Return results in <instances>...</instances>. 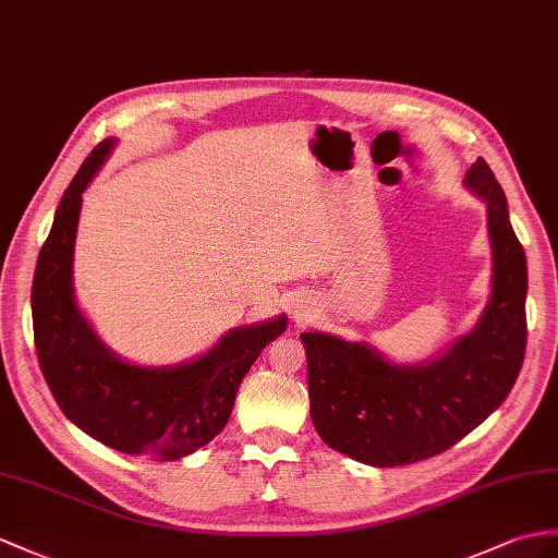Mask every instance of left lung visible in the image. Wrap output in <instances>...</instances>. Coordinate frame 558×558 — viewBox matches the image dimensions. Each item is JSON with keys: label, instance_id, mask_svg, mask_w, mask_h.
Wrapping results in <instances>:
<instances>
[{"label": "left lung", "instance_id": "left-lung-1", "mask_svg": "<svg viewBox=\"0 0 558 558\" xmlns=\"http://www.w3.org/2000/svg\"><path fill=\"white\" fill-rule=\"evenodd\" d=\"M466 184L487 201L493 243V295L469 336L428 364L392 366L364 343L301 333L312 424L362 464L402 466L445 452L507 400L523 366L525 253L483 158L466 170Z\"/></svg>", "mask_w": 558, "mask_h": 558}]
</instances>
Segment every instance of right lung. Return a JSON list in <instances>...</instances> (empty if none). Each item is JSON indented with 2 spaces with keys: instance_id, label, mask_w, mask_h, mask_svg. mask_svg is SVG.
Listing matches in <instances>:
<instances>
[{
  "instance_id": "obj_1",
  "label": "right lung",
  "mask_w": 558,
  "mask_h": 558,
  "mask_svg": "<svg viewBox=\"0 0 558 558\" xmlns=\"http://www.w3.org/2000/svg\"><path fill=\"white\" fill-rule=\"evenodd\" d=\"M113 140L94 146L59 203L33 279V333L39 369L61 412L118 452L172 461L225 428L236 390L287 317L227 333L208 355L170 369H142L99 341L73 301V243L85 186Z\"/></svg>"
}]
</instances>
